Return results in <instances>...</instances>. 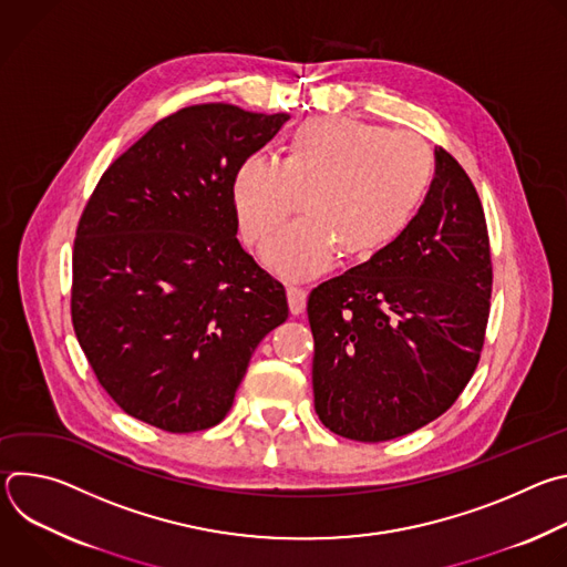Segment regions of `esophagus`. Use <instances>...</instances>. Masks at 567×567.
Masks as SVG:
<instances>
[{
    "instance_id": "1",
    "label": "esophagus",
    "mask_w": 567,
    "mask_h": 567,
    "mask_svg": "<svg viewBox=\"0 0 567 567\" xmlns=\"http://www.w3.org/2000/svg\"><path fill=\"white\" fill-rule=\"evenodd\" d=\"M287 300H289L291 313H300V311L305 309V302H307V291H305L302 287L289 285V287H287Z\"/></svg>"
}]
</instances>
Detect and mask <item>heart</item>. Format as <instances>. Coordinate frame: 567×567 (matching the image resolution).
Here are the masks:
<instances>
[{
  "label": "heart",
  "mask_w": 567,
  "mask_h": 567,
  "mask_svg": "<svg viewBox=\"0 0 567 567\" xmlns=\"http://www.w3.org/2000/svg\"><path fill=\"white\" fill-rule=\"evenodd\" d=\"M433 179L426 143L346 116L309 118L293 130L280 161L249 154L237 164L230 197L241 239L262 241L265 265L285 278H309L334 254L368 260L415 219Z\"/></svg>",
  "instance_id": "heart-1"
}]
</instances>
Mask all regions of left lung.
<instances>
[{
	"label": "left lung",
	"instance_id": "8db88e82",
	"mask_svg": "<svg viewBox=\"0 0 567 567\" xmlns=\"http://www.w3.org/2000/svg\"><path fill=\"white\" fill-rule=\"evenodd\" d=\"M489 298L480 197L435 147V177L409 228L309 293L320 422L348 440L385 442L444 415L480 361Z\"/></svg>",
	"mask_w": 567,
	"mask_h": 567
}]
</instances>
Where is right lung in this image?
<instances>
[{"mask_svg":"<svg viewBox=\"0 0 567 567\" xmlns=\"http://www.w3.org/2000/svg\"><path fill=\"white\" fill-rule=\"evenodd\" d=\"M289 114L184 107L101 177L73 241L71 320L118 406L161 431L219 424L285 287L237 241L230 182Z\"/></svg>","mask_w":567,"mask_h":567,"instance_id":"obj_1","label":"right lung"}]
</instances>
